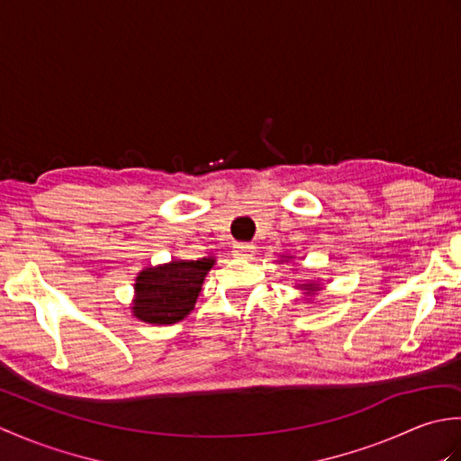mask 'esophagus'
I'll return each instance as SVG.
<instances>
[{
    "label": "esophagus",
    "instance_id": "esophagus-1",
    "mask_svg": "<svg viewBox=\"0 0 461 461\" xmlns=\"http://www.w3.org/2000/svg\"><path fill=\"white\" fill-rule=\"evenodd\" d=\"M253 253H256V246H251V243H236V246H233V256L236 258L249 259Z\"/></svg>",
    "mask_w": 461,
    "mask_h": 461
}]
</instances>
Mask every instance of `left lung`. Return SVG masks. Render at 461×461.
<instances>
[{"instance_id": "1", "label": "left lung", "mask_w": 461, "mask_h": 461, "mask_svg": "<svg viewBox=\"0 0 461 461\" xmlns=\"http://www.w3.org/2000/svg\"><path fill=\"white\" fill-rule=\"evenodd\" d=\"M307 287H311V289H317V287H312V285H307Z\"/></svg>"}]
</instances>
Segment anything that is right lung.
Wrapping results in <instances>:
<instances>
[{"mask_svg":"<svg viewBox=\"0 0 461 461\" xmlns=\"http://www.w3.org/2000/svg\"><path fill=\"white\" fill-rule=\"evenodd\" d=\"M215 259L172 261L160 267L144 269L136 277L134 315L150 325H174L194 309L202 291L205 273Z\"/></svg>","mask_w":461,"mask_h":461,"instance_id":"1","label":"right lung"}]
</instances>
